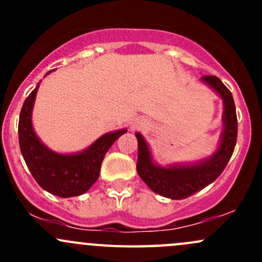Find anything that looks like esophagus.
Wrapping results in <instances>:
<instances>
[{"label":"esophagus","mask_w":262,"mask_h":262,"mask_svg":"<svg viewBox=\"0 0 262 262\" xmlns=\"http://www.w3.org/2000/svg\"><path fill=\"white\" fill-rule=\"evenodd\" d=\"M137 126L138 125H136V124H134V125H132V128H137Z\"/></svg>","instance_id":"obj_1"}]
</instances>
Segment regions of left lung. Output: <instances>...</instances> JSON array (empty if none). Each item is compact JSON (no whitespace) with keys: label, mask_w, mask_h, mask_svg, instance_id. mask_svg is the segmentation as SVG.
Returning <instances> with one entry per match:
<instances>
[{"label":"left lung","mask_w":262,"mask_h":262,"mask_svg":"<svg viewBox=\"0 0 262 262\" xmlns=\"http://www.w3.org/2000/svg\"><path fill=\"white\" fill-rule=\"evenodd\" d=\"M202 81L212 87L222 97L224 105V129L221 137V144L212 157L194 165L161 167L152 161L149 148L142 134H136L138 139L137 172L152 191L173 200L189 198L190 195L200 191L216 180L226 168L228 161L231 160L236 147L238 126H237L236 106L231 91L215 76H203Z\"/></svg>","instance_id":"1"}]
</instances>
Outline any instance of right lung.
<instances>
[{
    "label": "right lung",
    "mask_w": 262,
    "mask_h": 262,
    "mask_svg": "<svg viewBox=\"0 0 262 262\" xmlns=\"http://www.w3.org/2000/svg\"><path fill=\"white\" fill-rule=\"evenodd\" d=\"M50 72L52 71L47 75ZM39 84L40 82L26 97L21 107L18 120V143L21 153L33 178L44 190L60 198L78 196L90 190L99 179L105 155L116 139L125 133L126 129L104 134L80 153L59 155L53 152L36 137L31 124V112Z\"/></svg>",
    "instance_id": "right-lung-1"
}]
</instances>
